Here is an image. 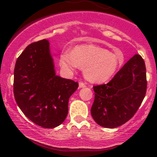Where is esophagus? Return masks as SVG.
<instances>
[{
	"instance_id": "esophagus-1",
	"label": "esophagus",
	"mask_w": 157,
	"mask_h": 157,
	"mask_svg": "<svg viewBox=\"0 0 157 157\" xmlns=\"http://www.w3.org/2000/svg\"><path fill=\"white\" fill-rule=\"evenodd\" d=\"M79 87H80V88H84V87H86V85H85V83H83L82 82H79Z\"/></svg>"
}]
</instances>
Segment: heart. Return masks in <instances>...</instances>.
I'll return each instance as SVG.
<instances>
[{
    "instance_id": "obj_1",
    "label": "heart",
    "mask_w": 157,
    "mask_h": 157,
    "mask_svg": "<svg viewBox=\"0 0 157 157\" xmlns=\"http://www.w3.org/2000/svg\"><path fill=\"white\" fill-rule=\"evenodd\" d=\"M122 63L116 55L94 45H80L72 52L65 50L60 56L61 68L68 74L83 68L85 78L91 82H104L111 78Z\"/></svg>"
}]
</instances>
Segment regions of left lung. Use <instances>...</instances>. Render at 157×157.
<instances>
[{
  "label": "left lung",
  "mask_w": 157,
  "mask_h": 157,
  "mask_svg": "<svg viewBox=\"0 0 157 157\" xmlns=\"http://www.w3.org/2000/svg\"><path fill=\"white\" fill-rule=\"evenodd\" d=\"M94 101L91 116L98 125L117 128L136 113L145 96L146 68L139 55L128 61L107 84L93 87Z\"/></svg>",
  "instance_id": "1"
}]
</instances>
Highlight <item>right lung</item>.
Segmentation results:
<instances>
[{
    "label": "right lung",
    "instance_id": "1",
    "mask_svg": "<svg viewBox=\"0 0 157 157\" xmlns=\"http://www.w3.org/2000/svg\"><path fill=\"white\" fill-rule=\"evenodd\" d=\"M14 95L22 112L36 125L52 128L68 114L69 97L78 82L56 75L48 40L32 43L16 61Z\"/></svg>",
    "mask_w": 157,
    "mask_h": 157
}]
</instances>
